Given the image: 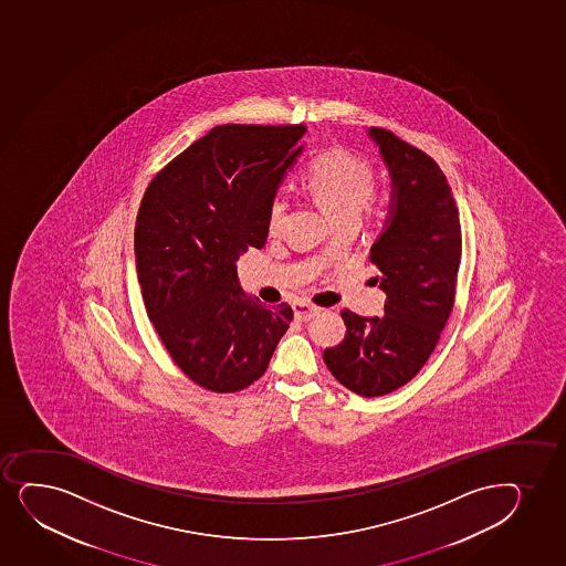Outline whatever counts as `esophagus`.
<instances>
[{
  "label": "esophagus",
  "mask_w": 566,
  "mask_h": 566,
  "mask_svg": "<svg viewBox=\"0 0 566 566\" xmlns=\"http://www.w3.org/2000/svg\"><path fill=\"white\" fill-rule=\"evenodd\" d=\"M294 317L300 318V321H310V318L315 317L321 310L318 307L312 306V304H307V302H294L293 304Z\"/></svg>",
  "instance_id": "esophagus-1"
}]
</instances>
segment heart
Wrapping results in <instances>:
<instances>
[{"label": "heart", "mask_w": 566, "mask_h": 566, "mask_svg": "<svg viewBox=\"0 0 566 566\" xmlns=\"http://www.w3.org/2000/svg\"><path fill=\"white\" fill-rule=\"evenodd\" d=\"M302 181L318 206L331 214L338 227L342 222H358L360 211L374 200L377 190L376 169L352 150L332 147L313 156L302 171ZM286 198L273 195L268 202L266 227L277 234L285 222Z\"/></svg>", "instance_id": "heart-1"}]
</instances>
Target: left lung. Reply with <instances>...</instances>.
Listing matches in <instances>:
<instances>
[{
    "mask_svg": "<svg viewBox=\"0 0 566 566\" xmlns=\"http://www.w3.org/2000/svg\"><path fill=\"white\" fill-rule=\"evenodd\" d=\"M390 171L392 203L370 262L384 289V317L344 310L342 344L325 349L332 376L360 397H384L411 381L429 360L455 304L461 221L440 166L385 128H370Z\"/></svg>",
    "mask_w": 566,
    "mask_h": 566,
    "instance_id": "obj_1",
    "label": "left lung"
}]
</instances>
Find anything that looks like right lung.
Returning <instances> with one entry per match:
<instances>
[{
	"instance_id": "1",
	"label": "right lung",
	"mask_w": 566,
	"mask_h": 566,
	"mask_svg": "<svg viewBox=\"0 0 566 566\" xmlns=\"http://www.w3.org/2000/svg\"><path fill=\"white\" fill-rule=\"evenodd\" d=\"M304 124H221L166 164L137 211L134 248L145 307L171 358L203 389L254 384L293 307L249 298L235 262L264 248L266 208Z\"/></svg>"
}]
</instances>
